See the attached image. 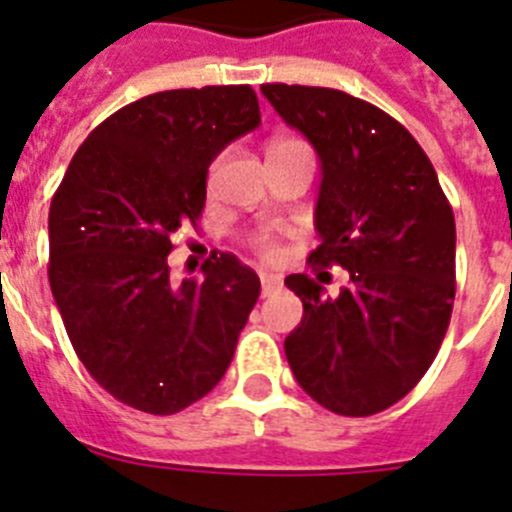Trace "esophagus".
<instances>
[{
    "mask_svg": "<svg viewBox=\"0 0 512 512\" xmlns=\"http://www.w3.org/2000/svg\"><path fill=\"white\" fill-rule=\"evenodd\" d=\"M274 289H279V279L271 277V274H264V277H261V295H271Z\"/></svg>",
    "mask_w": 512,
    "mask_h": 512,
    "instance_id": "34e87169",
    "label": "esophagus"
}]
</instances>
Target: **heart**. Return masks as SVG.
Masks as SVG:
<instances>
[{
	"label": "heart",
	"mask_w": 512,
	"mask_h": 512,
	"mask_svg": "<svg viewBox=\"0 0 512 512\" xmlns=\"http://www.w3.org/2000/svg\"><path fill=\"white\" fill-rule=\"evenodd\" d=\"M284 143H297V140H274V143H271V148L284 146ZM256 246H259V251L264 253V256H274V253H277V246H274L269 238H256Z\"/></svg>",
	"instance_id": "b5f03b06"
}]
</instances>
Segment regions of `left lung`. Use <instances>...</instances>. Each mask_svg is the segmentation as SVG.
<instances>
[{"label": "left lung", "instance_id": "8db88e82", "mask_svg": "<svg viewBox=\"0 0 512 512\" xmlns=\"http://www.w3.org/2000/svg\"><path fill=\"white\" fill-rule=\"evenodd\" d=\"M320 156L312 266H343L338 297L307 274L284 279L302 323L284 341L302 390L330 413L395 405L436 359L456 295V225L433 164L405 125L338 89L261 84Z\"/></svg>", "mask_w": 512, "mask_h": 512}]
</instances>
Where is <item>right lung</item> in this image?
I'll use <instances>...</instances> for the list:
<instances>
[{"label": "right lung", "instance_id": "right-lung-1", "mask_svg": "<svg viewBox=\"0 0 512 512\" xmlns=\"http://www.w3.org/2000/svg\"><path fill=\"white\" fill-rule=\"evenodd\" d=\"M259 122L248 84L148 94L99 122L53 194V300L81 364L130 408L179 413L233 361L256 271L220 253L174 282L169 253L200 220L212 158Z\"/></svg>", "mask_w": 512, "mask_h": 512}]
</instances>
